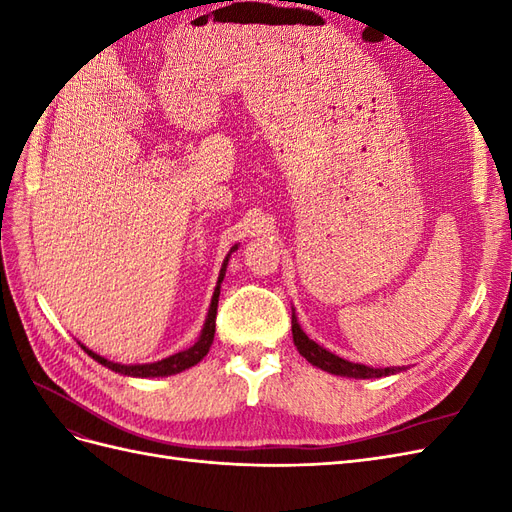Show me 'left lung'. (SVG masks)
<instances>
[{
    "instance_id": "8db88e82",
    "label": "left lung",
    "mask_w": 512,
    "mask_h": 512,
    "mask_svg": "<svg viewBox=\"0 0 512 512\" xmlns=\"http://www.w3.org/2000/svg\"><path fill=\"white\" fill-rule=\"evenodd\" d=\"M292 339H294V346H297L299 354L303 356L305 361L312 363L314 367L322 369V371H329L333 376H344V378H356V380H369V378H382V376H393L399 374V371H404L406 367H384V369H376V367H369V365H361V363H350L342 356H337L333 352H329L327 348H322L320 344H316L314 339H309L301 324L297 320V314H294L292 309Z\"/></svg>"
}]
</instances>
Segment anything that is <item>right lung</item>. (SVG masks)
Here are the masks:
<instances>
[{"label":"right lung","mask_w":512,"mask_h":512,"mask_svg":"<svg viewBox=\"0 0 512 512\" xmlns=\"http://www.w3.org/2000/svg\"><path fill=\"white\" fill-rule=\"evenodd\" d=\"M239 250V245H232L228 256L224 258L222 262V269H220V277H218V284H215V290H213V297H211V305H209V312H207V318H205V324H203V331H200L198 339L194 342V346L185 348L177 354H170L166 356V359L162 361H156V363H138V365H123V363H115V361H108L104 359V356H100L98 352L89 350L87 346H83L79 342V346L91 356V359L98 361L100 365L108 367L111 371H115V374H123V376H130V378H166V376H173V374H179V371H185L190 369L192 365L200 363L207 356L211 344H213V335H215V314H218V301H220V286L224 282V275H226V267H228V258L230 254Z\"/></svg>","instance_id":"1"}]
</instances>
